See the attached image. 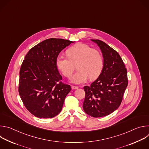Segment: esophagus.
Segmentation results:
<instances>
[{
	"label": "esophagus",
	"mask_w": 149,
	"mask_h": 149,
	"mask_svg": "<svg viewBox=\"0 0 149 149\" xmlns=\"http://www.w3.org/2000/svg\"><path fill=\"white\" fill-rule=\"evenodd\" d=\"M71 88H72V90H77V89L78 88V87H77V86H71Z\"/></svg>",
	"instance_id": "esophagus-1"
}]
</instances>
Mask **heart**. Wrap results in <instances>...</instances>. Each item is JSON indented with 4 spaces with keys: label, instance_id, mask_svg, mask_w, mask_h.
<instances>
[{
    "label": "heart",
    "instance_id": "b5f03b06",
    "mask_svg": "<svg viewBox=\"0 0 149 149\" xmlns=\"http://www.w3.org/2000/svg\"><path fill=\"white\" fill-rule=\"evenodd\" d=\"M68 57L59 55L56 59L58 69L67 78H71L74 71V64L77 63L78 70L73 75L71 81L74 84H82L90 78L94 79L100 74L103 67L101 53L89 45L78 43L67 51Z\"/></svg>",
    "mask_w": 149,
    "mask_h": 149
}]
</instances>
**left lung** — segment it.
<instances>
[{"instance_id": "obj_1", "label": "left lung", "mask_w": 149, "mask_h": 149, "mask_svg": "<svg viewBox=\"0 0 149 149\" xmlns=\"http://www.w3.org/2000/svg\"><path fill=\"white\" fill-rule=\"evenodd\" d=\"M100 47L103 68L98 78L90 86H84L86 97L83 109L93 117H104L117 110L128 85L127 70L117 51L105 42L91 39Z\"/></svg>"}]
</instances>
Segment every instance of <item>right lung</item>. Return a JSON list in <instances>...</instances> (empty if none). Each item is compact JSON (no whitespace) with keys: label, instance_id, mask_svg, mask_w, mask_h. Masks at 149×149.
<instances>
[{"label":"right lung","instance_id":"1","mask_svg":"<svg viewBox=\"0 0 149 149\" xmlns=\"http://www.w3.org/2000/svg\"><path fill=\"white\" fill-rule=\"evenodd\" d=\"M73 42L48 39L32 48L25 56L19 72V93L26 109L36 117H54L62 109L71 88L61 81L56 59Z\"/></svg>","mask_w":149,"mask_h":149}]
</instances>
